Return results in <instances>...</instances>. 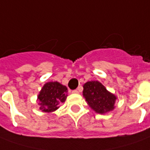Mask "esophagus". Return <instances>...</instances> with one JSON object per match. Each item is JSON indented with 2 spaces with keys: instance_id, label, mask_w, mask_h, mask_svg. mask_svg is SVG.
I'll list each match as a JSON object with an SVG mask.
<instances>
[{
  "instance_id": "1",
  "label": "esophagus",
  "mask_w": 150,
  "mask_h": 150,
  "mask_svg": "<svg viewBox=\"0 0 150 150\" xmlns=\"http://www.w3.org/2000/svg\"><path fill=\"white\" fill-rule=\"evenodd\" d=\"M72 93H79V91L77 89L73 90V91H72Z\"/></svg>"
}]
</instances>
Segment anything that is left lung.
Wrapping results in <instances>:
<instances>
[{
	"mask_svg": "<svg viewBox=\"0 0 150 150\" xmlns=\"http://www.w3.org/2000/svg\"><path fill=\"white\" fill-rule=\"evenodd\" d=\"M83 95L87 103L95 112L105 114L115 109L117 97L106 90L98 81H88L83 84Z\"/></svg>",
	"mask_w": 150,
	"mask_h": 150,
	"instance_id": "1",
	"label": "left lung"
}]
</instances>
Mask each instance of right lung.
Here are the masks:
<instances>
[{
    "mask_svg": "<svg viewBox=\"0 0 150 150\" xmlns=\"http://www.w3.org/2000/svg\"><path fill=\"white\" fill-rule=\"evenodd\" d=\"M67 88L58 82L46 83L39 93L40 110L45 113H51L57 110L58 105L63 103L67 97Z\"/></svg>",
    "mask_w": 150,
    "mask_h": 150,
    "instance_id": "right-lung-1",
    "label": "right lung"
}]
</instances>
